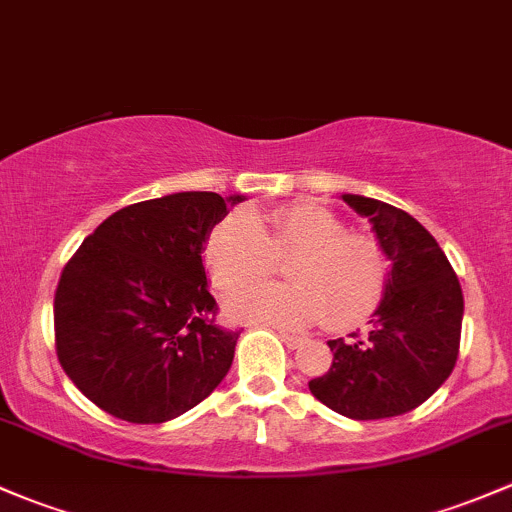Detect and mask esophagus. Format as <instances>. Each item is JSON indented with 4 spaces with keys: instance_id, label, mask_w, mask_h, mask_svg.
<instances>
[{
    "instance_id": "1",
    "label": "esophagus",
    "mask_w": 512,
    "mask_h": 512,
    "mask_svg": "<svg viewBox=\"0 0 512 512\" xmlns=\"http://www.w3.org/2000/svg\"><path fill=\"white\" fill-rule=\"evenodd\" d=\"M278 337H281V340L286 342V347H291V350H295V347L303 345V337L293 335V333H286V330H278Z\"/></svg>"
}]
</instances>
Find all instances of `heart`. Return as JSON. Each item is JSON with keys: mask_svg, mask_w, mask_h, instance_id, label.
<instances>
[{"mask_svg": "<svg viewBox=\"0 0 512 512\" xmlns=\"http://www.w3.org/2000/svg\"><path fill=\"white\" fill-rule=\"evenodd\" d=\"M293 255V287L259 284L276 260ZM207 266L219 291H231L226 310L239 320L305 328L328 313L335 328L372 313L384 288L382 249L372 236L350 234L345 221L318 204H291L268 214L226 217L207 239Z\"/></svg>", "mask_w": 512, "mask_h": 512, "instance_id": "obj_1", "label": "heart"}]
</instances>
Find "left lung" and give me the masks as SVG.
Segmentation results:
<instances>
[{
    "instance_id": "1",
    "label": "left lung",
    "mask_w": 512,
    "mask_h": 512,
    "mask_svg": "<svg viewBox=\"0 0 512 512\" xmlns=\"http://www.w3.org/2000/svg\"><path fill=\"white\" fill-rule=\"evenodd\" d=\"M342 202L372 224L392 263L365 335L330 340L333 365L308 387L347 419L407 414L449 379L461 342L463 293L449 258L412 214L362 194Z\"/></svg>"
}]
</instances>
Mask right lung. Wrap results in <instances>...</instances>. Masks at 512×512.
Returning a JSON list of instances; mask_svg holds the SVG:
<instances>
[{
    "label": "right lung",
    "instance_id": "add662e5",
    "mask_svg": "<svg viewBox=\"0 0 512 512\" xmlns=\"http://www.w3.org/2000/svg\"><path fill=\"white\" fill-rule=\"evenodd\" d=\"M241 194L177 192L110 214L71 256L54 298L56 355L103 412L162 424L197 407L234 362L204 244Z\"/></svg>",
    "mask_w": 512,
    "mask_h": 512
}]
</instances>
